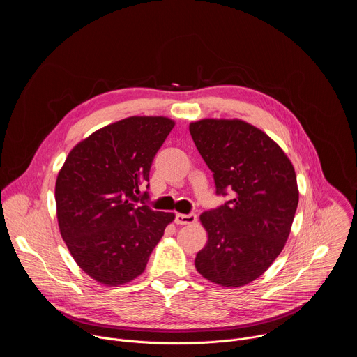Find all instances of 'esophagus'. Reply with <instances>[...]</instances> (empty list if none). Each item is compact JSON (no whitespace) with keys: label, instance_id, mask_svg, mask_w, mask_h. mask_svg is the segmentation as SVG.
Listing matches in <instances>:
<instances>
[{"label":"esophagus","instance_id":"obj_1","mask_svg":"<svg viewBox=\"0 0 357 357\" xmlns=\"http://www.w3.org/2000/svg\"><path fill=\"white\" fill-rule=\"evenodd\" d=\"M196 215L195 213H189V215H181V213H178L176 216H175V222L178 223V225H193V223H196Z\"/></svg>","mask_w":357,"mask_h":357}]
</instances>
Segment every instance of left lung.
Returning <instances> with one entry per match:
<instances>
[{"label": "left lung", "instance_id": "8db88e82", "mask_svg": "<svg viewBox=\"0 0 357 357\" xmlns=\"http://www.w3.org/2000/svg\"><path fill=\"white\" fill-rule=\"evenodd\" d=\"M189 131L216 195L231 193L200 215L209 238L195 267L222 287L245 285L273 264L289 236L299 196L294 167L267 134L241 120H200Z\"/></svg>", "mask_w": 357, "mask_h": 357}]
</instances>
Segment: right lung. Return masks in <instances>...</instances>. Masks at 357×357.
Here are the masks:
<instances>
[{"mask_svg": "<svg viewBox=\"0 0 357 357\" xmlns=\"http://www.w3.org/2000/svg\"><path fill=\"white\" fill-rule=\"evenodd\" d=\"M165 117H130L93 132L68 155L55 199L62 238L96 281L121 285L138 277L174 220L146 202L149 169L174 128Z\"/></svg>", "mask_w": 357, "mask_h": 357, "instance_id": "1", "label": "right lung"}]
</instances>
